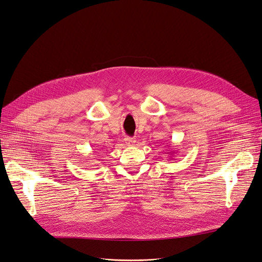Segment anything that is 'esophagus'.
<instances>
[{
  "mask_svg": "<svg viewBox=\"0 0 262 262\" xmlns=\"http://www.w3.org/2000/svg\"><path fill=\"white\" fill-rule=\"evenodd\" d=\"M135 142H136L135 138H130V137H126L125 138V143H126V146H127V147L135 146Z\"/></svg>",
  "mask_w": 262,
  "mask_h": 262,
  "instance_id": "esophagus-1",
  "label": "esophagus"
}]
</instances>
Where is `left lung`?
<instances>
[{
    "mask_svg": "<svg viewBox=\"0 0 262 262\" xmlns=\"http://www.w3.org/2000/svg\"><path fill=\"white\" fill-rule=\"evenodd\" d=\"M172 152H173V151H172Z\"/></svg>",
    "mask_w": 262,
    "mask_h": 262,
    "instance_id": "8db88e82",
    "label": "left lung"
}]
</instances>
